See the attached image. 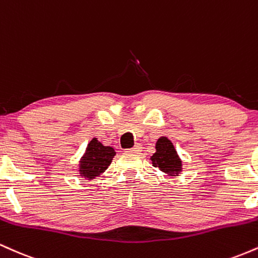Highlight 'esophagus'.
Returning <instances> with one entry per match:
<instances>
[{"label":"esophagus","instance_id":"1","mask_svg":"<svg viewBox=\"0 0 258 258\" xmlns=\"http://www.w3.org/2000/svg\"><path fill=\"white\" fill-rule=\"evenodd\" d=\"M127 152H128V153H133V154H139V153L142 152V146H141V144H136L135 147L131 148V149L127 150Z\"/></svg>","mask_w":258,"mask_h":258}]
</instances>
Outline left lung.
I'll return each mask as SVG.
<instances>
[{
    "instance_id": "1",
    "label": "left lung",
    "mask_w": 258,
    "mask_h": 258,
    "mask_svg": "<svg viewBox=\"0 0 258 258\" xmlns=\"http://www.w3.org/2000/svg\"><path fill=\"white\" fill-rule=\"evenodd\" d=\"M156 152L150 158L154 167L168 176H178L182 172V160L174 149L172 142L167 137H160L155 146Z\"/></svg>"
}]
</instances>
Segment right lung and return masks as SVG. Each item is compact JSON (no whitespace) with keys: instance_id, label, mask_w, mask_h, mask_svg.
I'll use <instances>...</instances> for the list:
<instances>
[{"instance_id":"1","label":"right lung","mask_w":258,"mask_h":258,"mask_svg":"<svg viewBox=\"0 0 258 258\" xmlns=\"http://www.w3.org/2000/svg\"><path fill=\"white\" fill-rule=\"evenodd\" d=\"M115 154L114 148L103 146L98 139L93 138L79 162L80 176L86 179H94L100 176L110 166Z\"/></svg>"}]
</instances>
